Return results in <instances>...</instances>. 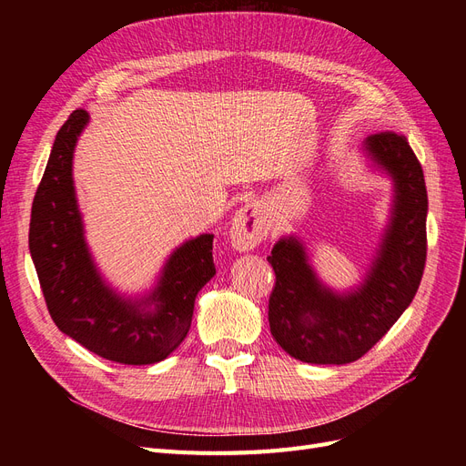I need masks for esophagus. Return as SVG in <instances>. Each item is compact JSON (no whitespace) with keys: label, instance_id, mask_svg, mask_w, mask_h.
I'll list each match as a JSON object with an SVG mask.
<instances>
[{"label":"esophagus","instance_id":"1","mask_svg":"<svg viewBox=\"0 0 466 466\" xmlns=\"http://www.w3.org/2000/svg\"><path fill=\"white\" fill-rule=\"evenodd\" d=\"M268 231H270V218L262 204H247L237 209L231 219V245L237 250H252L264 241Z\"/></svg>","mask_w":466,"mask_h":466}]
</instances>
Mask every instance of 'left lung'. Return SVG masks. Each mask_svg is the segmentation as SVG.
<instances>
[{
  "label": "left lung",
  "instance_id": "1",
  "mask_svg": "<svg viewBox=\"0 0 466 466\" xmlns=\"http://www.w3.org/2000/svg\"><path fill=\"white\" fill-rule=\"evenodd\" d=\"M361 151L392 182L389 223L361 284L346 291L324 286L295 235L281 237L268 257L276 272L270 332L281 350L305 363L342 365L368 354L412 303L424 274L428 192L421 165L406 137L392 132L365 137Z\"/></svg>",
  "mask_w": 466,
  "mask_h": 466
}]
</instances>
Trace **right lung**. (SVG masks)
Instances as JSON below:
<instances>
[{"instance_id":"1","label":"right lung","mask_w":466,"mask_h":466,"mask_svg":"<svg viewBox=\"0 0 466 466\" xmlns=\"http://www.w3.org/2000/svg\"><path fill=\"white\" fill-rule=\"evenodd\" d=\"M87 124V112L74 110L54 139L31 211V257L50 317L64 334L110 361L157 363L187 338L196 295L216 274L214 235L177 247L144 295L112 288L86 241L74 185V153Z\"/></svg>"}]
</instances>
